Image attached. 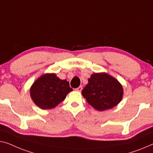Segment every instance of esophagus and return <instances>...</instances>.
I'll list each match as a JSON object with an SVG mask.
<instances>
[{"mask_svg": "<svg viewBox=\"0 0 153 153\" xmlns=\"http://www.w3.org/2000/svg\"><path fill=\"white\" fill-rule=\"evenodd\" d=\"M76 90L77 91H79V92H81L82 90V86H79V87H77Z\"/></svg>", "mask_w": 153, "mask_h": 153, "instance_id": "34e87169", "label": "esophagus"}]
</instances>
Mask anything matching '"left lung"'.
<instances>
[{
    "instance_id": "obj_1",
    "label": "left lung",
    "mask_w": 153,
    "mask_h": 153,
    "mask_svg": "<svg viewBox=\"0 0 153 153\" xmlns=\"http://www.w3.org/2000/svg\"><path fill=\"white\" fill-rule=\"evenodd\" d=\"M88 81L82 94L96 110L103 111L112 108L122 100V85L117 79L106 73L93 74Z\"/></svg>"
}]
</instances>
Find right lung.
Masks as SVG:
<instances>
[{
  "label": "right lung",
  "instance_id": "right-lung-1",
  "mask_svg": "<svg viewBox=\"0 0 153 153\" xmlns=\"http://www.w3.org/2000/svg\"><path fill=\"white\" fill-rule=\"evenodd\" d=\"M72 91L66 79H60L56 74H45L31 85L30 96L39 108L51 109L62 102Z\"/></svg>",
  "mask_w": 153,
  "mask_h": 153
}]
</instances>
